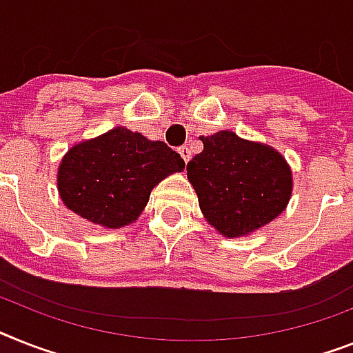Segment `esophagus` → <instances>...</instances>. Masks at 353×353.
Returning a JSON list of instances; mask_svg holds the SVG:
<instances>
[{
    "label": "esophagus",
    "instance_id": "esophagus-1",
    "mask_svg": "<svg viewBox=\"0 0 353 353\" xmlns=\"http://www.w3.org/2000/svg\"><path fill=\"white\" fill-rule=\"evenodd\" d=\"M179 153H180V157L183 159V162L188 164L189 159H191V151H189L188 145H182V148H179Z\"/></svg>",
    "mask_w": 353,
    "mask_h": 353
}]
</instances>
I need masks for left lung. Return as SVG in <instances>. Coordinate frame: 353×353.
I'll list each match as a JSON object with an SVG mask.
<instances>
[{
  "label": "left lung",
  "mask_w": 353,
  "mask_h": 353,
  "mask_svg": "<svg viewBox=\"0 0 353 353\" xmlns=\"http://www.w3.org/2000/svg\"><path fill=\"white\" fill-rule=\"evenodd\" d=\"M202 153L188 162V179L208 222L227 238L249 234L287 208L292 173L278 151L232 131L200 137Z\"/></svg>",
  "instance_id": "left-lung-1"
}]
</instances>
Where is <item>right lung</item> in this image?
Here are the masks:
<instances>
[{
  "instance_id": "obj_1",
  "label": "right lung",
  "mask_w": 353,
  "mask_h": 353,
  "mask_svg": "<svg viewBox=\"0 0 353 353\" xmlns=\"http://www.w3.org/2000/svg\"><path fill=\"white\" fill-rule=\"evenodd\" d=\"M183 168L179 153L162 141L119 126L74 145L59 165L57 188L70 211L117 229L135 222L151 189Z\"/></svg>"
}]
</instances>
